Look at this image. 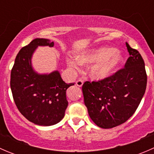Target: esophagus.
Instances as JSON below:
<instances>
[{
	"mask_svg": "<svg viewBox=\"0 0 154 154\" xmlns=\"http://www.w3.org/2000/svg\"><path fill=\"white\" fill-rule=\"evenodd\" d=\"M83 84V81L82 80H78L77 82H76V85L79 87H81Z\"/></svg>",
	"mask_w": 154,
	"mask_h": 154,
	"instance_id": "34e87169",
	"label": "esophagus"
}]
</instances>
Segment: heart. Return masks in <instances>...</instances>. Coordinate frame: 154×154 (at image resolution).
Listing matches in <instances>:
<instances>
[{
  "label": "heart",
  "mask_w": 154,
  "mask_h": 154,
  "mask_svg": "<svg viewBox=\"0 0 154 154\" xmlns=\"http://www.w3.org/2000/svg\"><path fill=\"white\" fill-rule=\"evenodd\" d=\"M122 56L115 48L102 47L90 50L78 56V58H68L67 63L70 68L80 70L82 65L93 63L89 68V76L94 80H100L111 75L122 63Z\"/></svg>",
  "instance_id": "b5f03b06"
}]
</instances>
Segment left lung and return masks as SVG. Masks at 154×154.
I'll use <instances>...</instances> for the list:
<instances>
[{"instance_id": "left-lung-1", "label": "left lung", "mask_w": 154, "mask_h": 154, "mask_svg": "<svg viewBox=\"0 0 154 154\" xmlns=\"http://www.w3.org/2000/svg\"><path fill=\"white\" fill-rule=\"evenodd\" d=\"M130 57L125 68L98 81L82 86L88 115L98 127L109 129L122 125L136 112L147 86L144 62L139 51L126 42Z\"/></svg>"}]
</instances>
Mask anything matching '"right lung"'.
I'll use <instances>...</instances> for the list:
<instances>
[{"label":"right lung","mask_w":154,"mask_h":154,"mask_svg":"<svg viewBox=\"0 0 154 154\" xmlns=\"http://www.w3.org/2000/svg\"><path fill=\"white\" fill-rule=\"evenodd\" d=\"M38 46H54L47 38H35L21 48L11 71L12 97L20 112L29 122L51 126L60 122L68 106L66 90L74 83H66L58 71L38 74L31 66L32 53Z\"/></svg>","instance_id":"add662e5"}]
</instances>
